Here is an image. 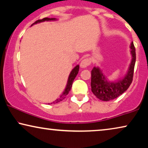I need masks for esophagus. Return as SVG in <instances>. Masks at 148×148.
Wrapping results in <instances>:
<instances>
[{"instance_id": "1", "label": "esophagus", "mask_w": 148, "mask_h": 148, "mask_svg": "<svg viewBox=\"0 0 148 148\" xmlns=\"http://www.w3.org/2000/svg\"><path fill=\"white\" fill-rule=\"evenodd\" d=\"M91 63V60L90 58H85L81 61L80 64V66L82 68H86L88 66H89Z\"/></svg>"}]
</instances>
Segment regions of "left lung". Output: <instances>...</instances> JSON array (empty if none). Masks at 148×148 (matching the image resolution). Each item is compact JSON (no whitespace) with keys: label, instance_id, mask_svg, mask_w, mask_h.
Instances as JSON below:
<instances>
[{"label":"left lung","instance_id":"left-lung-1","mask_svg":"<svg viewBox=\"0 0 148 148\" xmlns=\"http://www.w3.org/2000/svg\"><path fill=\"white\" fill-rule=\"evenodd\" d=\"M132 60L125 76L114 81H110L105 76L100 67L94 66L91 72V90L97 98L102 101H110L118 98L130 86L133 80L136 63V50L133 42H131Z\"/></svg>","mask_w":148,"mask_h":148}]
</instances>
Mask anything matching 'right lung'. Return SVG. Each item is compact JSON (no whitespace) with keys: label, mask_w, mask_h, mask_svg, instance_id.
I'll return each mask as SVG.
<instances>
[{"label":"right lung","mask_w":148,"mask_h":148,"mask_svg":"<svg viewBox=\"0 0 148 148\" xmlns=\"http://www.w3.org/2000/svg\"><path fill=\"white\" fill-rule=\"evenodd\" d=\"M57 18H45L42 19V20H38V21H36L34 23H33L32 25H31L33 26L34 25H36V24H38V23H42V22H45V21H57ZM79 65H76V66H75L73 69L72 70V71L70 72V73L69 74V76H68V81H67V84H66V88L64 90V92H62V94H61L60 98H58V99H56V100L54 101V102H53V103H58V102H60V101H62V100H64L66 98V95H68V94L69 93L70 89H71L72 88V83H73L74 80L76 78V76H77V74L78 73V71H79ZM52 103H50V104H52ZM48 104H50V103H48Z\"/></svg>","instance_id":"1"}]
</instances>
